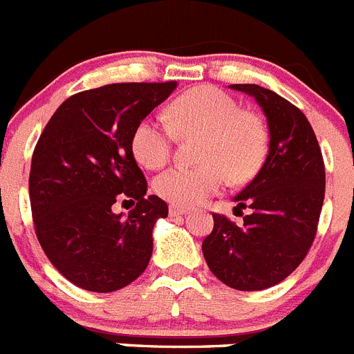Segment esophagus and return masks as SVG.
Here are the masks:
<instances>
[{
	"label": "esophagus",
	"instance_id": "34e87169",
	"mask_svg": "<svg viewBox=\"0 0 354 354\" xmlns=\"http://www.w3.org/2000/svg\"><path fill=\"white\" fill-rule=\"evenodd\" d=\"M189 213V209L183 208V206H171L169 208V215L171 216H180V215H187Z\"/></svg>",
	"mask_w": 354,
	"mask_h": 354
}]
</instances>
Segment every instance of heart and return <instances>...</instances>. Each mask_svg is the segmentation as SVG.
<instances>
[{
  "label": "heart",
  "instance_id": "heart-1",
  "mask_svg": "<svg viewBox=\"0 0 354 354\" xmlns=\"http://www.w3.org/2000/svg\"><path fill=\"white\" fill-rule=\"evenodd\" d=\"M169 123L146 118L132 133V153L146 169H158L173 155L176 136L201 138L199 167H173L155 178L158 197L176 206H196L231 181H247L259 171L268 146L261 118L241 111L224 91L201 86L178 97L167 109Z\"/></svg>",
  "mask_w": 354,
  "mask_h": 354
}]
</instances>
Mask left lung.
<instances>
[{
  "label": "left lung",
  "instance_id": "8db88e82",
  "mask_svg": "<svg viewBox=\"0 0 354 354\" xmlns=\"http://www.w3.org/2000/svg\"><path fill=\"white\" fill-rule=\"evenodd\" d=\"M254 97L266 116L268 155L254 180L234 196L248 208L238 227L213 215L203 241L209 270L238 291H261L291 275L307 256L324 199V162L316 133L298 107L257 84H231Z\"/></svg>",
  "mask_w": 354,
  "mask_h": 354
}]
</instances>
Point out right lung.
Listing matches in <instances>:
<instances>
[{"label": "right lung", "instance_id": "1", "mask_svg": "<svg viewBox=\"0 0 354 354\" xmlns=\"http://www.w3.org/2000/svg\"><path fill=\"white\" fill-rule=\"evenodd\" d=\"M178 82H120L66 98L31 158L35 232L54 268L77 288L113 292L146 270L153 225L169 208L148 185L132 153L133 129ZM138 203L129 216L116 200Z\"/></svg>", "mask_w": 354, "mask_h": 354}]
</instances>
